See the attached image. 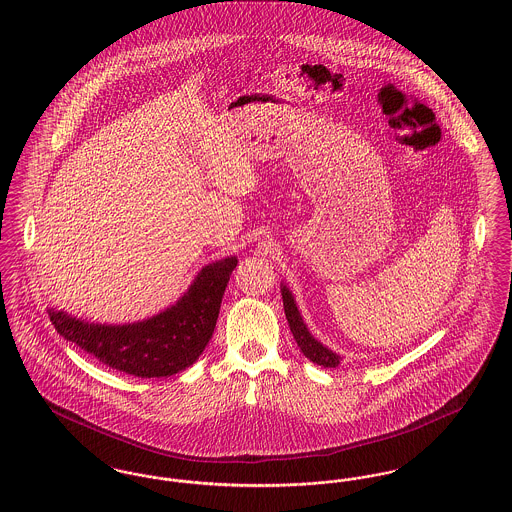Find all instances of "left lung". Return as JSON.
<instances>
[{"label":"left lung","mask_w":512,"mask_h":512,"mask_svg":"<svg viewBox=\"0 0 512 512\" xmlns=\"http://www.w3.org/2000/svg\"><path fill=\"white\" fill-rule=\"evenodd\" d=\"M282 301H284V313L288 318L290 330H292L293 338L297 341V347L301 349V353L313 361L315 365L324 366V368H336L340 365L341 357L336 355L332 349H328L326 345H322L320 341L309 332L307 324L303 322V317L297 309V303L293 299L292 292L286 284H282Z\"/></svg>","instance_id":"8db88e82"}]
</instances>
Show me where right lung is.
<instances>
[{"label": "right lung", "mask_w": 512, "mask_h": 512, "mask_svg": "<svg viewBox=\"0 0 512 512\" xmlns=\"http://www.w3.org/2000/svg\"><path fill=\"white\" fill-rule=\"evenodd\" d=\"M238 257H226L201 268L174 305L159 315L128 322L98 324L49 309V320L99 363L138 378H165L194 365L211 340L222 295Z\"/></svg>", "instance_id": "1"}]
</instances>
